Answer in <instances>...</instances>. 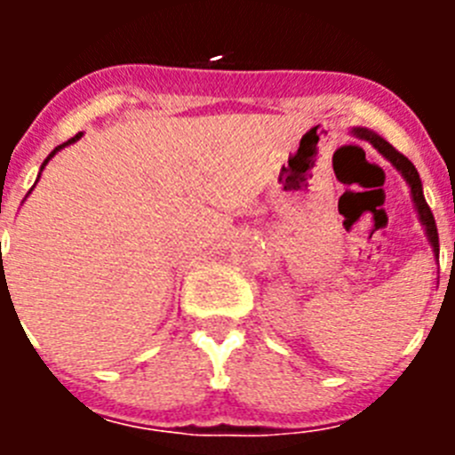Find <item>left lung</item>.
Returning a JSON list of instances; mask_svg holds the SVG:
<instances>
[{"label": "left lung", "instance_id": "left-lung-1", "mask_svg": "<svg viewBox=\"0 0 455 455\" xmlns=\"http://www.w3.org/2000/svg\"><path fill=\"white\" fill-rule=\"evenodd\" d=\"M351 134L355 136V139L367 140V143H371V146L378 150V155H383L385 159H387V162L392 164V166L401 172V178H403L405 184H408V187H410V198H412V203H415L417 219H419L421 228H424L426 239H428V243H431L433 255H435V257L440 255V236H437L435 219H433L431 207L426 204L424 187H421L419 172H417V168L412 166V162H410L408 156L401 155V152L394 150V148L389 146L387 140H385L380 134H376V132H373V130H367V127H353Z\"/></svg>", "mask_w": 455, "mask_h": 455}]
</instances>
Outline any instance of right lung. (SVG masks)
<instances>
[{
	"instance_id": "obj_1",
	"label": "right lung",
	"mask_w": 455,
	"mask_h": 455,
	"mask_svg": "<svg viewBox=\"0 0 455 455\" xmlns=\"http://www.w3.org/2000/svg\"><path fill=\"white\" fill-rule=\"evenodd\" d=\"M79 139H82V132H79V134L77 136H72V139H68L66 140V143H61V146H59V148H54V150H52L50 152V156H47V159H45V162H43V166H40V172H43V168H45L47 166V162H50V159H52V156H54L56 155V152H59V150H63V148H68V146H70V143H77V140ZM40 172H38V178H40ZM36 182H38V180H36ZM31 193V191H29ZM29 193H27V196H29ZM24 200H27V198H24Z\"/></svg>"
}]
</instances>
